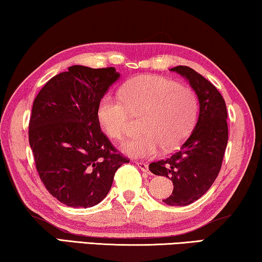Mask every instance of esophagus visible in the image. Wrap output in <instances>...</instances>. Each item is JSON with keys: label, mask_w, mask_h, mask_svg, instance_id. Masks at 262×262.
<instances>
[{"label": "esophagus", "mask_w": 262, "mask_h": 262, "mask_svg": "<svg viewBox=\"0 0 262 262\" xmlns=\"http://www.w3.org/2000/svg\"><path fill=\"white\" fill-rule=\"evenodd\" d=\"M135 165L138 166L139 168L143 171V173H148V165H147V163H144V162H135Z\"/></svg>", "instance_id": "obj_1"}]
</instances>
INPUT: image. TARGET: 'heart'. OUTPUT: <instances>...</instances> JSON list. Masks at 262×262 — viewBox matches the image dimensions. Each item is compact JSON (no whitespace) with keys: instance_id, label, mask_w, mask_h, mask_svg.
Segmentation results:
<instances>
[{"instance_id":"heart-1","label":"heart","mask_w":262,"mask_h":262,"mask_svg":"<svg viewBox=\"0 0 262 262\" xmlns=\"http://www.w3.org/2000/svg\"><path fill=\"white\" fill-rule=\"evenodd\" d=\"M130 113H144L143 135L122 143L121 150L133 159H151L162 148L178 147L192 132L198 100L192 89L162 76H142L124 85L121 96L106 94L97 106V120L113 140L127 135Z\"/></svg>"}]
</instances>
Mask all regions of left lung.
Returning <instances> with one entry per match:
<instances>
[{
	"label": "left lung",
	"mask_w": 262,
	"mask_h": 262,
	"mask_svg": "<svg viewBox=\"0 0 262 262\" xmlns=\"http://www.w3.org/2000/svg\"><path fill=\"white\" fill-rule=\"evenodd\" d=\"M185 77L198 97L199 116L194 129L177 153L149 165L155 175L173 182V193L162 200L187 206L200 199L215 181L228 141L227 109L224 97L204 76L186 66L170 69Z\"/></svg>",
	"instance_id": "8db88e82"
}]
</instances>
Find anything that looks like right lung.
Listing matches in <instances>:
<instances>
[{
	"label": "right lung",
	"mask_w": 262,
	"mask_h": 262,
	"mask_svg": "<svg viewBox=\"0 0 262 262\" xmlns=\"http://www.w3.org/2000/svg\"><path fill=\"white\" fill-rule=\"evenodd\" d=\"M120 79L115 68L72 66L50 79L35 97L29 144L48 192L62 204L88 208L111 190L115 171L129 160L101 130L97 106Z\"/></svg>",
	"instance_id": "obj_1"
}]
</instances>
